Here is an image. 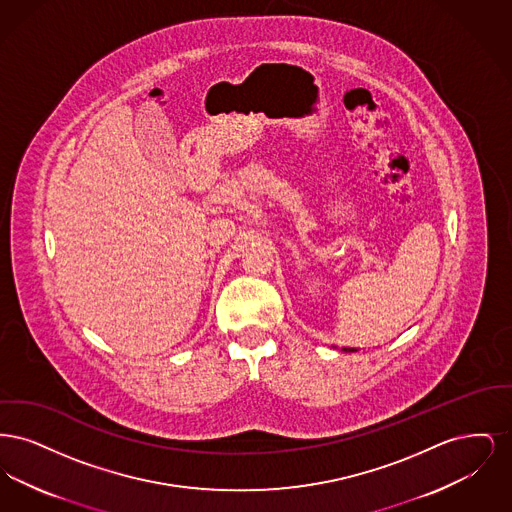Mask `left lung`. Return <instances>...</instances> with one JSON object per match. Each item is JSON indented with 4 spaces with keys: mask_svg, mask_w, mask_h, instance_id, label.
<instances>
[{
    "mask_svg": "<svg viewBox=\"0 0 512 512\" xmlns=\"http://www.w3.org/2000/svg\"><path fill=\"white\" fill-rule=\"evenodd\" d=\"M343 351H347V349H343ZM349 351H353V349H349Z\"/></svg>",
    "mask_w": 512,
    "mask_h": 512,
    "instance_id": "8db88e82",
    "label": "left lung"
}]
</instances>
